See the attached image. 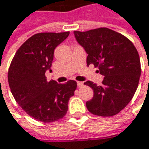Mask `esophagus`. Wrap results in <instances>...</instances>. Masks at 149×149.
<instances>
[{
	"label": "esophagus",
	"instance_id": "obj_1",
	"mask_svg": "<svg viewBox=\"0 0 149 149\" xmlns=\"http://www.w3.org/2000/svg\"><path fill=\"white\" fill-rule=\"evenodd\" d=\"M84 86V83L83 82H77V87L82 88Z\"/></svg>",
	"mask_w": 149,
	"mask_h": 149
}]
</instances>
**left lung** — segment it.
Returning <instances> with one entry per match:
<instances>
[{
	"label": "left lung",
	"mask_w": 149,
	"mask_h": 149,
	"mask_svg": "<svg viewBox=\"0 0 149 149\" xmlns=\"http://www.w3.org/2000/svg\"><path fill=\"white\" fill-rule=\"evenodd\" d=\"M74 35L88 54V66L94 65L104 76L100 86L84 83L94 91L93 98L86 102L88 110L102 117L118 114L131 101L139 84L141 62L136 48L124 35L105 27L75 31Z\"/></svg>",
	"instance_id": "obj_1"
}]
</instances>
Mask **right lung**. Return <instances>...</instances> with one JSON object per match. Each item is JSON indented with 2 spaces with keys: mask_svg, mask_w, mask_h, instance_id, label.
<instances>
[{
  "mask_svg": "<svg viewBox=\"0 0 149 149\" xmlns=\"http://www.w3.org/2000/svg\"><path fill=\"white\" fill-rule=\"evenodd\" d=\"M70 32L37 33L26 40L17 50L8 69V84L16 102L33 118L51 123L62 118L68 102L74 95L77 82L65 84L47 81L55 47Z\"/></svg>",
  "mask_w": 149,
  "mask_h": 149,
  "instance_id": "right-lung-1",
  "label": "right lung"
}]
</instances>
